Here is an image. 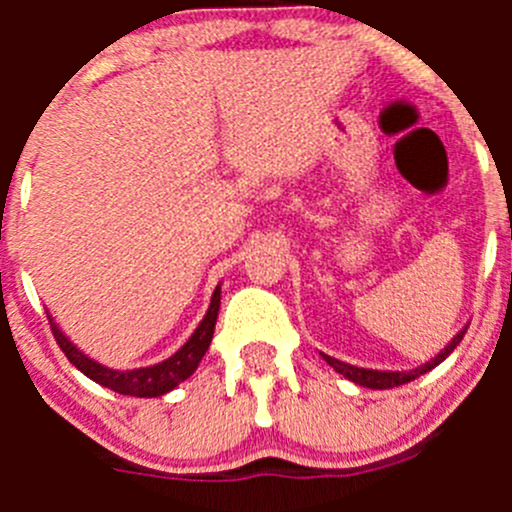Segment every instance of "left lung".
Listing matches in <instances>:
<instances>
[{"instance_id": "left-lung-1", "label": "left lung", "mask_w": 512, "mask_h": 512, "mask_svg": "<svg viewBox=\"0 0 512 512\" xmlns=\"http://www.w3.org/2000/svg\"><path fill=\"white\" fill-rule=\"evenodd\" d=\"M466 329H468V327H463L461 332H458L456 337L451 339V344H448V347L443 349V352L436 356V359H431V361H428V364L418 366V369H411V371H376V369H359V366L344 364V361L334 359V356H327V354H322V356H324V361H327V364L332 366L334 371H339V374H342L344 379L354 381V384L366 386V389H394V386L409 384V381L418 379V376H421V374H426V371H431L433 366L441 364V361L446 359V356L451 354L453 349L458 347V344H461V339H463V334H466Z\"/></svg>"}]
</instances>
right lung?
Returning <instances> with one entry per match:
<instances>
[{
	"mask_svg": "<svg viewBox=\"0 0 512 512\" xmlns=\"http://www.w3.org/2000/svg\"><path fill=\"white\" fill-rule=\"evenodd\" d=\"M218 312H220V285L215 287L213 299H210V307L205 312L203 322L198 324V329L193 332V337L183 344L173 356H168L165 361L153 366H141V369H131V371H118V369H108V366L98 364V361L89 359L84 352L74 347L69 339L64 337L56 322L49 317L51 332H54L56 344L61 347V352L66 354V359L86 374L89 379H94L96 384L106 386V389L118 391L123 396H138V399H153V396H163L168 391H173L180 381L188 379L195 369H198L200 359H203L205 352H208L210 342H213V332H215V322H218Z\"/></svg>",
	"mask_w": 512,
	"mask_h": 512,
	"instance_id": "right-lung-1",
	"label": "right lung"
}]
</instances>
